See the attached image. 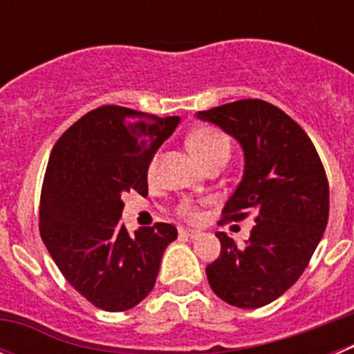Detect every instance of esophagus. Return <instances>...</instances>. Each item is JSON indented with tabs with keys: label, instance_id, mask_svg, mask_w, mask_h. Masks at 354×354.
Returning <instances> with one entry per match:
<instances>
[{
	"label": "esophagus",
	"instance_id": "esophagus-1",
	"mask_svg": "<svg viewBox=\"0 0 354 354\" xmlns=\"http://www.w3.org/2000/svg\"><path fill=\"white\" fill-rule=\"evenodd\" d=\"M179 236L187 237V239H198L200 232L198 230H193V228H179Z\"/></svg>",
	"mask_w": 354,
	"mask_h": 354
}]
</instances>
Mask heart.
<instances>
[{"label": "heart", "instance_id": "b5f03b06", "mask_svg": "<svg viewBox=\"0 0 354 354\" xmlns=\"http://www.w3.org/2000/svg\"><path fill=\"white\" fill-rule=\"evenodd\" d=\"M187 147L202 165L214 158H228V154H230V143H228L227 136L220 131L209 129V127L195 131L187 140ZM156 171H158V158L152 159L149 165L150 179H154ZM180 214L186 216V218H195L196 212L189 204H183L180 205Z\"/></svg>", "mask_w": 354, "mask_h": 354}]
</instances>
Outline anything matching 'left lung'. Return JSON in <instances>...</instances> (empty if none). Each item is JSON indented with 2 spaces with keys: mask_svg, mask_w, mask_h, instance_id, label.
I'll return each instance as SVG.
<instances>
[{
  "mask_svg": "<svg viewBox=\"0 0 354 354\" xmlns=\"http://www.w3.org/2000/svg\"><path fill=\"white\" fill-rule=\"evenodd\" d=\"M195 117L220 127L243 150L245 168L225 202L228 220L255 212L245 246L218 232L220 257L205 268L218 298L239 308H259L296 283L323 237L330 189L323 162L305 131L261 99H243Z\"/></svg>",
  "mask_w": 354,
  "mask_h": 354,
  "instance_id": "left-lung-1",
  "label": "left lung"
}]
</instances>
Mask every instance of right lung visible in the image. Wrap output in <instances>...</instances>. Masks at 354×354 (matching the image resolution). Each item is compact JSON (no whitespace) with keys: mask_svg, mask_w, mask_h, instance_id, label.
I'll use <instances>...</instances> for the list:
<instances>
[{"mask_svg":"<svg viewBox=\"0 0 354 354\" xmlns=\"http://www.w3.org/2000/svg\"><path fill=\"white\" fill-rule=\"evenodd\" d=\"M179 117L101 106L72 124L53 147L40 196V236L81 296L124 312L154 289L162 253L177 239L170 223H120L124 193H149L147 174Z\"/></svg>","mask_w":354,"mask_h":354,"instance_id":"obj_1","label":"right lung"}]
</instances>
